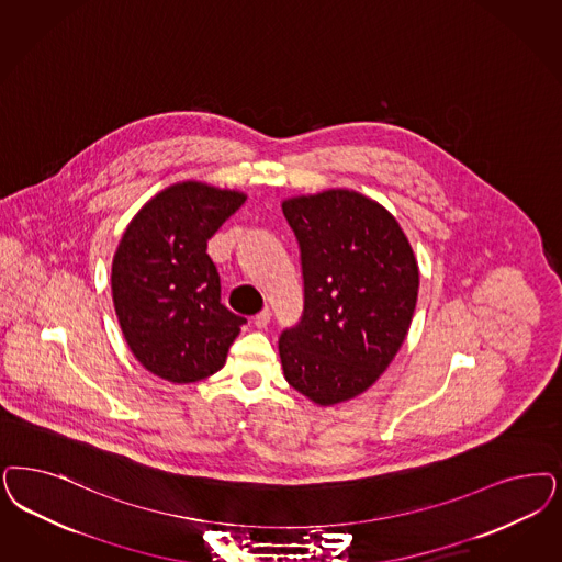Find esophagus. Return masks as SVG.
<instances>
[{"instance_id": "34e87169", "label": "esophagus", "mask_w": 562, "mask_h": 562, "mask_svg": "<svg viewBox=\"0 0 562 562\" xmlns=\"http://www.w3.org/2000/svg\"><path fill=\"white\" fill-rule=\"evenodd\" d=\"M271 319V311L266 307V310L259 311L255 317H252V324L257 326V328H268V324H270Z\"/></svg>"}]
</instances>
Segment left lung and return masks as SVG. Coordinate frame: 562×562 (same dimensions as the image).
I'll list each match as a JSON object with an SVG mask.
<instances>
[{
	"label": "left lung",
	"mask_w": 562,
	"mask_h": 562,
	"mask_svg": "<svg viewBox=\"0 0 562 562\" xmlns=\"http://www.w3.org/2000/svg\"><path fill=\"white\" fill-rule=\"evenodd\" d=\"M301 247L305 310L280 336L284 378L317 407L347 403L386 371L407 338L419 266L384 205L350 189L282 201Z\"/></svg>",
	"instance_id": "left-lung-1"
}]
</instances>
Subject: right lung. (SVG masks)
Listing matches in <instances>:
<instances>
[{
  "mask_svg": "<svg viewBox=\"0 0 562 562\" xmlns=\"http://www.w3.org/2000/svg\"><path fill=\"white\" fill-rule=\"evenodd\" d=\"M247 194L182 180L151 196L131 220L112 261L117 324L136 361L172 384L224 368L245 317L220 303L207 240Z\"/></svg>",
  "mask_w": 562,
  "mask_h": 562,
  "instance_id": "obj_1",
  "label": "right lung"
}]
</instances>
